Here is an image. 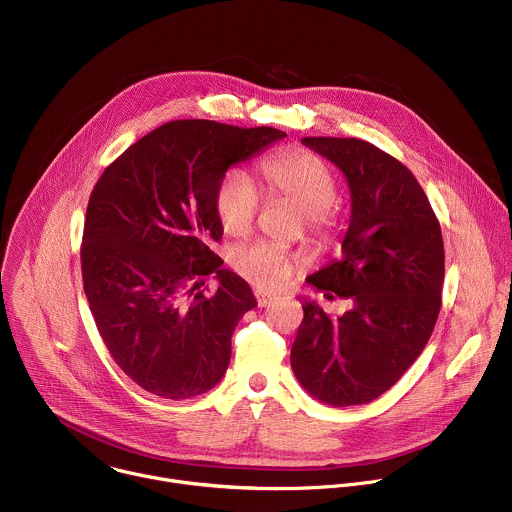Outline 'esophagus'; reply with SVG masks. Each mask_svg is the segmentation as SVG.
Returning <instances> with one entry per match:
<instances>
[{
	"label": "esophagus",
	"instance_id": "esophagus-1",
	"mask_svg": "<svg viewBox=\"0 0 512 512\" xmlns=\"http://www.w3.org/2000/svg\"><path fill=\"white\" fill-rule=\"evenodd\" d=\"M254 296H256V302L260 308H266L268 304H272L276 300V296L268 294V292H262V290H254Z\"/></svg>",
	"mask_w": 512,
	"mask_h": 512
}]
</instances>
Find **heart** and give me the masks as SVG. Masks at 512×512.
<instances>
[{
  "label": "heart",
  "instance_id": "heart-1",
  "mask_svg": "<svg viewBox=\"0 0 512 512\" xmlns=\"http://www.w3.org/2000/svg\"><path fill=\"white\" fill-rule=\"evenodd\" d=\"M270 196L294 204L304 218L306 232L318 242H330L334 218L330 204L338 182L332 168L308 150H284L266 158L260 166ZM262 206L260 190L240 168L230 170L216 190V214L232 236L246 234ZM232 268L248 282L276 290L282 288L298 266V256L276 242H252L232 250Z\"/></svg>",
  "mask_w": 512,
  "mask_h": 512
}]
</instances>
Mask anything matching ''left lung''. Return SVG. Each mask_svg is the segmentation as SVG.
Listing matches in <instances>:
<instances>
[{
	"mask_svg": "<svg viewBox=\"0 0 512 512\" xmlns=\"http://www.w3.org/2000/svg\"><path fill=\"white\" fill-rule=\"evenodd\" d=\"M350 186L342 256L308 278L328 300L352 308L330 318L304 300L290 352L298 382L330 406L366 404L394 386L424 350L444 282V244L412 172L358 138H302Z\"/></svg>",
	"mask_w": 512,
	"mask_h": 512,
	"instance_id": "1",
	"label": "left lung"
}]
</instances>
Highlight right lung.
Instances as JSON below:
<instances>
[{"mask_svg": "<svg viewBox=\"0 0 512 512\" xmlns=\"http://www.w3.org/2000/svg\"><path fill=\"white\" fill-rule=\"evenodd\" d=\"M282 138L268 126L168 122L94 186L80 252L84 292L112 358L144 390L184 400L222 380L232 332L256 298L210 250L224 234L216 190L230 166ZM212 273L219 290L206 297L199 286Z\"/></svg>", "mask_w": 512, "mask_h": 512, "instance_id": "1", "label": "right lung"}]
</instances>
